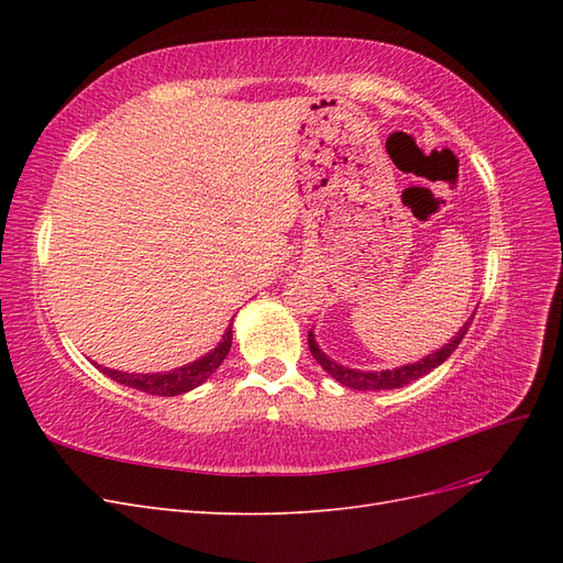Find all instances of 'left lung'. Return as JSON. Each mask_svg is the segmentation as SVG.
<instances>
[{"instance_id":"left-lung-1","label":"left lung","mask_w":563,"mask_h":563,"mask_svg":"<svg viewBox=\"0 0 563 563\" xmlns=\"http://www.w3.org/2000/svg\"><path fill=\"white\" fill-rule=\"evenodd\" d=\"M470 323H472V319L465 323L463 329L457 331V335L451 340L449 345L437 350L430 356H424V360H420L416 364H408V366H401V368H395V371H376V373L368 371V373H364V371H352V368H345V366H338L335 362H331L329 356L317 347L312 333L308 335V345H310L312 356L319 362V366L327 371L331 378H335L340 385H345L350 389H395V387H404V385L413 383L422 376H428V373L434 371L439 364H444L449 356L455 352V347L460 345V340L465 338Z\"/></svg>"}]
</instances>
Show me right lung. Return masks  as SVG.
<instances>
[{
    "instance_id": "right-lung-1",
    "label": "right lung",
    "mask_w": 563,
    "mask_h": 563,
    "mask_svg": "<svg viewBox=\"0 0 563 563\" xmlns=\"http://www.w3.org/2000/svg\"><path fill=\"white\" fill-rule=\"evenodd\" d=\"M232 347V327H228L223 343H218V347L213 352H209L207 356H201L195 364H187L183 368H176L172 373H152V376H131V373H119L112 368H100L106 373L108 378L122 383L126 387L147 391V395H157V397H176L183 395V391H190L197 385H201L209 376H213L216 368L223 364V360L228 356Z\"/></svg>"
}]
</instances>
